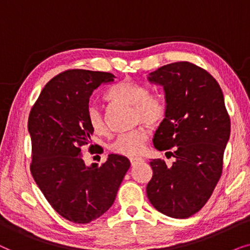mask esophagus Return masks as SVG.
I'll return each instance as SVG.
<instances>
[{"mask_svg": "<svg viewBox=\"0 0 250 250\" xmlns=\"http://www.w3.org/2000/svg\"><path fill=\"white\" fill-rule=\"evenodd\" d=\"M143 161H144V159H142V158H131L130 159V164L132 166L138 164V162H143Z\"/></svg>", "mask_w": 250, "mask_h": 250, "instance_id": "34e87169", "label": "esophagus"}]
</instances>
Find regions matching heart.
Instances as JSON below:
<instances>
[{
	"label": "heart",
	"instance_id": "b5f03b06",
	"mask_svg": "<svg viewBox=\"0 0 250 250\" xmlns=\"http://www.w3.org/2000/svg\"><path fill=\"white\" fill-rule=\"evenodd\" d=\"M109 101L123 103L134 106V119L136 123L145 122L151 127H156L164 122L167 114V106L161 98L148 95V90L135 82H121L107 94ZM86 119L96 134L105 135L107 132L105 119L97 106H89ZM149 137V130L146 125H138L132 130L116 136L111 143L109 149L122 156L141 155L145 149V144Z\"/></svg>",
	"mask_w": 250,
	"mask_h": 250
}]
</instances>
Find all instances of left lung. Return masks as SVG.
<instances>
[{
	"label": "left lung",
	"mask_w": 250,
	"mask_h": 250,
	"mask_svg": "<svg viewBox=\"0 0 250 250\" xmlns=\"http://www.w3.org/2000/svg\"><path fill=\"white\" fill-rule=\"evenodd\" d=\"M147 79L164 86L167 106L153 144L176 160L171 166L162 159L149 162L146 193L158 211L188 218L204 207L221 178L231 131L224 96L207 71L188 62L162 66Z\"/></svg>",
	"instance_id": "8db88e82"
}]
</instances>
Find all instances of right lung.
Here are the masks:
<instances>
[{
	"mask_svg": "<svg viewBox=\"0 0 250 250\" xmlns=\"http://www.w3.org/2000/svg\"><path fill=\"white\" fill-rule=\"evenodd\" d=\"M114 78L85 69L62 72L46 83L28 116L33 178L51 207L78 224L90 223L111 208L130 167L119 154L86 167L81 154L94 134L86 119L90 96Z\"/></svg>",
	"mask_w": 250,
	"mask_h": 250,
	"instance_id": "obj_1",
	"label": "right lung"
}]
</instances>
